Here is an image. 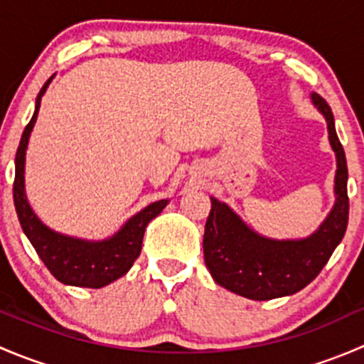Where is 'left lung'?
Wrapping results in <instances>:
<instances>
[{
	"instance_id": "1",
	"label": "left lung",
	"mask_w": 364,
	"mask_h": 364,
	"mask_svg": "<svg viewBox=\"0 0 364 364\" xmlns=\"http://www.w3.org/2000/svg\"><path fill=\"white\" fill-rule=\"evenodd\" d=\"M311 100L328 121L329 142L336 153L335 208L317 232L306 240L274 241L253 232L229 205L211 197V213L204 227V260L216 284L234 294L255 301L296 294L317 278L345 236L347 160L331 107L317 93L311 95Z\"/></svg>"
}]
</instances>
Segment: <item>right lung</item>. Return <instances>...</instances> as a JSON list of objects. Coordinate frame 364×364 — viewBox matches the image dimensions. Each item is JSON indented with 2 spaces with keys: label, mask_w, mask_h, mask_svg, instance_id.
<instances>
[{
  "label": "right lung",
  "mask_w": 364,
  "mask_h": 364,
  "mask_svg": "<svg viewBox=\"0 0 364 364\" xmlns=\"http://www.w3.org/2000/svg\"><path fill=\"white\" fill-rule=\"evenodd\" d=\"M50 80L53 77L43 84L36 97L35 114L26 124L19 148H17L14 204H16V211L24 234L56 280H60L61 284L75 285V287L100 289L123 277L134 266L135 259L141 253L146 225L160 215L161 209L167 205V200L149 204L148 208L132 216L124 223L123 229L114 234L111 240L97 241V243L54 232L36 218L24 193V156L29 134L35 127L36 114L40 109V100H42V95L46 93Z\"/></svg>",
  "instance_id": "obj_1"
}]
</instances>
